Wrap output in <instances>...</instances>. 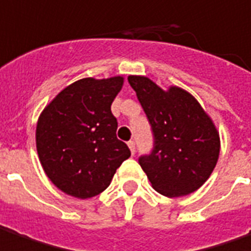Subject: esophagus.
Listing matches in <instances>:
<instances>
[{"label":"esophagus","mask_w":251,"mask_h":251,"mask_svg":"<svg viewBox=\"0 0 251 251\" xmlns=\"http://www.w3.org/2000/svg\"><path fill=\"white\" fill-rule=\"evenodd\" d=\"M128 148H129V150H131V153L134 154V153H135V142H134V141H129Z\"/></svg>","instance_id":"1"}]
</instances>
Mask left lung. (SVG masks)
<instances>
[{
	"label": "left lung",
	"mask_w": 251,
	"mask_h": 251,
	"mask_svg": "<svg viewBox=\"0 0 251 251\" xmlns=\"http://www.w3.org/2000/svg\"><path fill=\"white\" fill-rule=\"evenodd\" d=\"M142 105L154 145L139 164L155 191L174 198L194 193L208 180L220 153L212 119L186 90L164 91L146 76H128Z\"/></svg>",
	"instance_id": "left-lung-1"
}]
</instances>
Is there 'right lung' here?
<instances>
[{
    "label": "right lung",
    "instance_id": "add662e5",
    "mask_svg": "<svg viewBox=\"0 0 251 251\" xmlns=\"http://www.w3.org/2000/svg\"><path fill=\"white\" fill-rule=\"evenodd\" d=\"M122 76L72 83L43 109L36 124V150L45 174L65 194L91 198L102 193L131 155L116 136L110 105Z\"/></svg>",
    "mask_w": 251,
    "mask_h": 251
}]
</instances>
